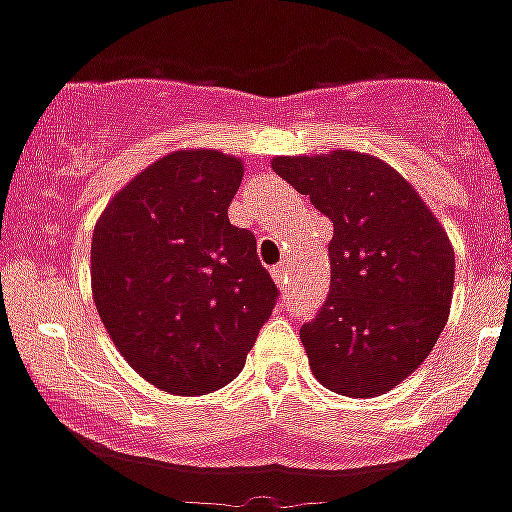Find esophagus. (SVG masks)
<instances>
[{
    "label": "esophagus",
    "instance_id": "obj_1",
    "mask_svg": "<svg viewBox=\"0 0 512 512\" xmlns=\"http://www.w3.org/2000/svg\"><path fill=\"white\" fill-rule=\"evenodd\" d=\"M271 276H273V281L279 284V287H284V284H287V276H289V265L287 263H279L271 271Z\"/></svg>",
    "mask_w": 512,
    "mask_h": 512
}]
</instances>
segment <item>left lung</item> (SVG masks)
<instances>
[{
	"mask_svg": "<svg viewBox=\"0 0 512 512\" xmlns=\"http://www.w3.org/2000/svg\"><path fill=\"white\" fill-rule=\"evenodd\" d=\"M273 172L332 220V284L300 340L332 393L374 398L436 345L454 292V249L414 185L377 156H273Z\"/></svg>",
	"mask_w": 512,
	"mask_h": 512,
	"instance_id": "left-lung-1",
	"label": "left lung"
}]
</instances>
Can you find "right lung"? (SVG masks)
<instances>
[{
	"instance_id": "1",
	"label": "right lung",
	"mask_w": 512,
	"mask_h": 512,
	"mask_svg": "<svg viewBox=\"0 0 512 512\" xmlns=\"http://www.w3.org/2000/svg\"><path fill=\"white\" fill-rule=\"evenodd\" d=\"M239 156L180 148L138 172L100 212L92 300L135 372L175 396L239 377L279 289L257 241L228 220Z\"/></svg>"
}]
</instances>
